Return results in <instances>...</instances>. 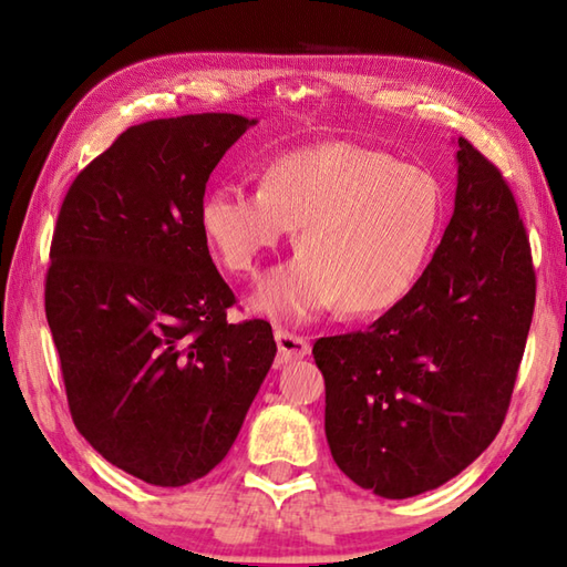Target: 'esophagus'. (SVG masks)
<instances>
[{
	"label": "esophagus",
	"instance_id": "1",
	"mask_svg": "<svg viewBox=\"0 0 567 567\" xmlns=\"http://www.w3.org/2000/svg\"><path fill=\"white\" fill-rule=\"evenodd\" d=\"M275 341H277V363H292V360L305 358L309 353V341L305 336H297L292 331L275 329Z\"/></svg>",
	"mask_w": 567,
	"mask_h": 567
}]
</instances>
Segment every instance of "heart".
Wrapping results in <instances>:
<instances>
[{"instance_id": "1", "label": "heart", "mask_w": 567, "mask_h": 567, "mask_svg": "<svg viewBox=\"0 0 567 567\" xmlns=\"http://www.w3.org/2000/svg\"><path fill=\"white\" fill-rule=\"evenodd\" d=\"M443 212L441 183L426 167L331 141L275 155L260 187H212L199 226L236 275H250L297 228L302 252L265 277L252 305L305 321L336 305L365 317L402 302L439 244Z\"/></svg>"}]
</instances>
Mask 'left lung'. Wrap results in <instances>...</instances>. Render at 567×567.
Wrapping results in <instances>:
<instances>
[{"label": "left lung", "mask_w": 567, "mask_h": 567, "mask_svg": "<svg viewBox=\"0 0 567 567\" xmlns=\"http://www.w3.org/2000/svg\"><path fill=\"white\" fill-rule=\"evenodd\" d=\"M455 161V209L414 290L311 351L333 461L384 499L436 489L495 441L534 317L532 246L507 179L463 136Z\"/></svg>", "instance_id": "left-lung-1"}]
</instances>
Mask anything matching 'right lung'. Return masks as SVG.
<instances>
[{
	"mask_svg": "<svg viewBox=\"0 0 567 567\" xmlns=\"http://www.w3.org/2000/svg\"><path fill=\"white\" fill-rule=\"evenodd\" d=\"M256 118L187 114L126 128L70 185L45 275V319L72 421L112 465L195 483L231 449L275 360L268 321L236 305L199 207Z\"/></svg>",
	"mask_w": 567,
	"mask_h": 567,
	"instance_id": "1",
	"label": "right lung"
}]
</instances>
